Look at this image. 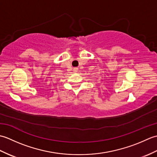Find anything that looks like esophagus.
Returning <instances> with one entry per match:
<instances>
[{
  "label": "esophagus",
  "mask_w": 157,
  "mask_h": 157,
  "mask_svg": "<svg viewBox=\"0 0 157 157\" xmlns=\"http://www.w3.org/2000/svg\"><path fill=\"white\" fill-rule=\"evenodd\" d=\"M78 71V68H76V67L73 68V72H74V73H77Z\"/></svg>",
  "instance_id": "esophagus-1"
}]
</instances>
